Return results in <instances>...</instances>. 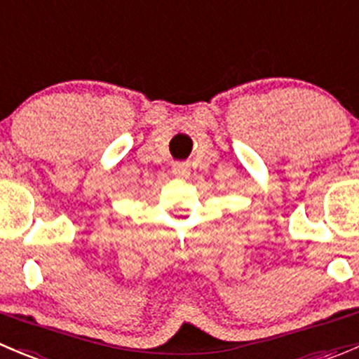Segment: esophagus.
<instances>
[{
	"label": "esophagus",
	"mask_w": 359,
	"mask_h": 359,
	"mask_svg": "<svg viewBox=\"0 0 359 359\" xmlns=\"http://www.w3.org/2000/svg\"><path fill=\"white\" fill-rule=\"evenodd\" d=\"M173 175L179 179H186L189 175V165L186 163H173Z\"/></svg>",
	"instance_id": "1"
}]
</instances>
